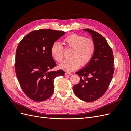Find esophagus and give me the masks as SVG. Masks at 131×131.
Masks as SVG:
<instances>
[{
  "label": "esophagus",
  "instance_id": "1",
  "mask_svg": "<svg viewBox=\"0 0 131 131\" xmlns=\"http://www.w3.org/2000/svg\"><path fill=\"white\" fill-rule=\"evenodd\" d=\"M65 75L67 77H70V76H71V75H72V74L70 73H68V72H66L65 73Z\"/></svg>",
  "mask_w": 131,
  "mask_h": 131
}]
</instances>
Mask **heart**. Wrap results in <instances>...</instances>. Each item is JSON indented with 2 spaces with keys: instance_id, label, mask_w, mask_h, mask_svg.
Segmentation results:
<instances>
[{
  "instance_id": "heart-1",
  "label": "heart",
  "mask_w": 131,
  "mask_h": 131,
  "mask_svg": "<svg viewBox=\"0 0 131 131\" xmlns=\"http://www.w3.org/2000/svg\"><path fill=\"white\" fill-rule=\"evenodd\" d=\"M63 42L67 48L72 49L70 57L72 59L64 61L59 68L67 72H73L79 67L88 65L92 59L95 52L94 41L90 38L78 34H71L66 37ZM51 54L57 62H61L63 57V47L59 42H54L50 49Z\"/></svg>"
}]
</instances>
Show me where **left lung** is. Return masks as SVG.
<instances>
[{
  "instance_id": "1",
  "label": "left lung",
  "mask_w": 131,
  "mask_h": 131,
  "mask_svg": "<svg viewBox=\"0 0 131 131\" xmlns=\"http://www.w3.org/2000/svg\"><path fill=\"white\" fill-rule=\"evenodd\" d=\"M92 35L96 45L92 59L85 68L76 73L80 81L73 87L76 96L85 102H93L108 89L114 72L112 49L106 39L94 30L84 29Z\"/></svg>"
}]
</instances>
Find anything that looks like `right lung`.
<instances>
[{
    "mask_svg": "<svg viewBox=\"0 0 131 131\" xmlns=\"http://www.w3.org/2000/svg\"><path fill=\"white\" fill-rule=\"evenodd\" d=\"M65 33L52 29L34 30L19 43L15 72L23 91L31 100L41 102L50 98L53 93L54 78L64 75L62 69L49 70L56 66L51 54V47Z\"/></svg>",
    "mask_w": 131,
    "mask_h": 131,
    "instance_id": "obj_1",
    "label": "right lung"
}]
</instances>
